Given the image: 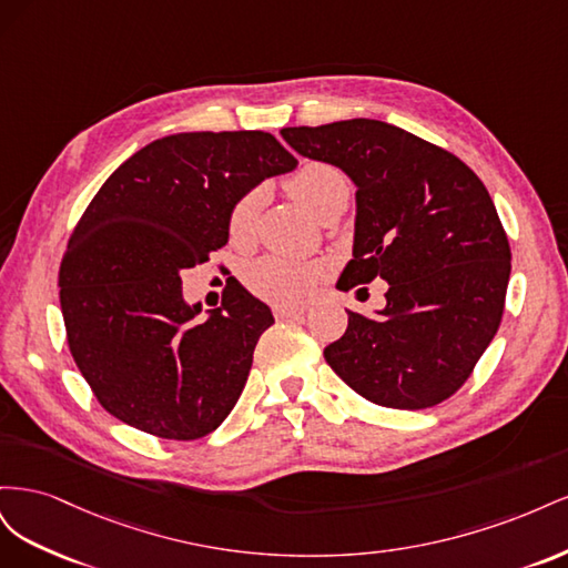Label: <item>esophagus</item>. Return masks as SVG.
Instances as JSON below:
<instances>
[{
	"label": "esophagus",
	"instance_id": "esophagus-1",
	"mask_svg": "<svg viewBox=\"0 0 568 568\" xmlns=\"http://www.w3.org/2000/svg\"><path fill=\"white\" fill-rule=\"evenodd\" d=\"M272 313H274V317H280V320H284V317H301V315H305V307L303 305L280 303V305L272 307Z\"/></svg>",
	"mask_w": 568,
	"mask_h": 568
}]
</instances>
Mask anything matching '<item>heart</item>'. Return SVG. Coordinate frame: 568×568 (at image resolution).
Masks as SVG:
<instances>
[{
    "label": "heart",
    "mask_w": 568,
    "mask_h": 568,
    "mask_svg": "<svg viewBox=\"0 0 568 568\" xmlns=\"http://www.w3.org/2000/svg\"><path fill=\"white\" fill-rule=\"evenodd\" d=\"M288 192L298 203H303L315 217L341 196H348L351 186L343 170L324 161H307L294 175L286 180ZM263 205L261 189H251L232 205L230 213V236L236 244H246L253 239L255 220ZM317 280V267L286 261V257L267 255L257 261L246 272V284L265 301L274 303H296L303 301Z\"/></svg>",
    "instance_id": "1"
}]
</instances>
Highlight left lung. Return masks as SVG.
<instances>
[{
  "label": "left lung",
  "instance_id": "8db88e82",
  "mask_svg": "<svg viewBox=\"0 0 568 568\" xmlns=\"http://www.w3.org/2000/svg\"><path fill=\"white\" fill-rule=\"evenodd\" d=\"M282 136L357 186L353 261L341 288L388 282L379 317L348 311V329L324 359L376 405L448 400L505 313L511 251L488 189L455 153L382 120L284 128Z\"/></svg>",
  "mask_w": 568,
  "mask_h": 568
}]
</instances>
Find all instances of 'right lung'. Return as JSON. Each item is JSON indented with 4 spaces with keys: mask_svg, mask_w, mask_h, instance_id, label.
I'll return each instance as SVG.
<instances>
[{
    "mask_svg": "<svg viewBox=\"0 0 568 568\" xmlns=\"http://www.w3.org/2000/svg\"><path fill=\"white\" fill-rule=\"evenodd\" d=\"M296 163L261 130L170 134L130 156L84 209L59 298L75 365L115 419L168 440L225 422L274 317L234 284L196 320L180 272L227 244L239 199Z\"/></svg>",
    "mask_w": 568,
    "mask_h": 568,
    "instance_id": "add662e5",
    "label": "right lung"
}]
</instances>
